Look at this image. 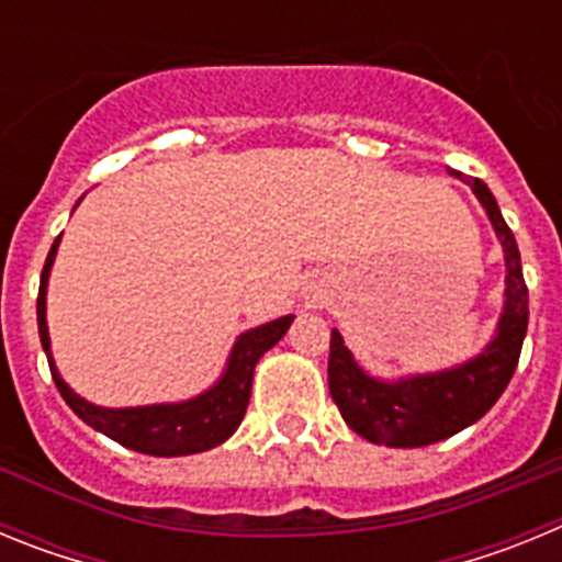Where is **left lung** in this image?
I'll return each mask as SVG.
<instances>
[{"instance_id": "obj_1", "label": "left lung", "mask_w": 562, "mask_h": 562, "mask_svg": "<svg viewBox=\"0 0 562 562\" xmlns=\"http://www.w3.org/2000/svg\"><path fill=\"white\" fill-rule=\"evenodd\" d=\"M473 188L501 238L506 261V301L498 331L484 351L456 369L436 374H414L389 382L366 374L351 357L342 335L331 329L329 394L355 434L385 448H425L459 434L493 408L518 369L520 346L529 324V290L520 267L518 241L501 216L490 188L453 171Z\"/></svg>"}]
</instances>
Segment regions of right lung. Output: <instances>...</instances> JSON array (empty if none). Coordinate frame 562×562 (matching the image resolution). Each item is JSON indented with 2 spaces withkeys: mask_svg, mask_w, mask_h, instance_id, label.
<instances>
[{
  "mask_svg": "<svg viewBox=\"0 0 562 562\" xmlns=\"http://www.w3.org/2000/svg\"><path fill=\"white\" fill-rule=\"evenodd\" d=\"M61 236L53 241L47 252L42 270V286H38L36 315H38V337H42L44 355H47L49 371L56 380V389L61 391L64 402L76 411L78 419H83L89 428H95L98 434L109 436L117 445L128 450L146 456H191L211 450L231 439L236 428L245 419L247 402H250L252 389V371L256 362L261 360L265 351H270L281 337L290 329L292 317L284 315L278 321H270L265 326L238 335L236 346L231 351L225 374L220 382L207 389L205 394L193 396L186 402H168V405H143V408H101L92 405L76 391L69 389L67 382L58 374L56 362H53V351H49V335H47V278L49 267L56 261V250Z\"/></svg>",
  "mask_w": 562,
  "mask_h": 562,
  "instance_id": "1",
  "label": "right lung"
}]
</instances>
